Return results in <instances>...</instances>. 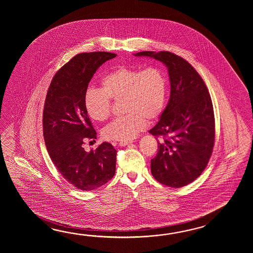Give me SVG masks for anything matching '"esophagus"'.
<instances>
[{"label":"esophagus","instance_id":"obj_1","mask_svg":"<svg viewBox=\"0 0 253 253\" xmlns=\"http://www.w3.org/2000/svg\"><path fill=\"white\" fill-rule=\"evenodd\" d=\"M131 144V142H129V141H121V142H119V145L120 146H126V145H129Z\"/></svg>","mask_w":253,"mask_h":253}]
</instances>
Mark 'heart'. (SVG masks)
I'll return each instance as SVG.
<instances>
[{
	"label": "heart",
	"mask_w": 253,
	"mask_h": 253,
	"mask_svg": "<svg viewBox=\"0 0 253 253\" xmlns=\"http://www.w3.org/2000/svg\"><path fill=\"white\" fill-rule=\"evenodd\" d=\"M101 88H88L84 95V107L90 119L104 121L111 113V100L122 99L126 115L115 119L103 129L104 138L130 141L149 122L161 117L165 109L167 80L164 70L149 67L141 70L122 66L100 81Z\"/></svg>",
	"instance_id": "heart-1"
}]
</instances>
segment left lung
Here are the masks:
<instances>
[{
    "instance_id": "1",
    "label": "left lung",
    "mask_w": 253,
    "mask_h": 253,
    "mask_svg": "<svg viewBox=\"0 0 253 253\" xmlns=\"http://www.w3.org/2000/svg\"><path fill=\"white\" fill-rule=\"evenodd\" d=\"M167 66L171 93L167 108L149 133L164 137L151 160L156 181L172 188L192 183L209 162L215 138L214 114L210 94L194 67L169 51H141Z\"/></svg>"
}]
</instances>
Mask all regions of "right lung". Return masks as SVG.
<instances>
[{
  "mask_svg": "<svg viewBox=\"0 0 253 253\" xmlns=\"http://www.w3.org/2000/svg\"><path fill=\"white\" fill-rule=\"evenodd\" d=\"M117 54L105 51L76 55L61 67L48 87L43 109V136L60 174L76 188L91 191L111 180L117 150L104 142L86 152V139H97L84 107V95L97 69Z\"/></svg>",
  "mask_w": 253,
  "mask_h": 253,
  "instance_id": "obj_1",
  "label": "right lung"
}]
</instances>
